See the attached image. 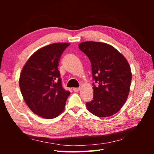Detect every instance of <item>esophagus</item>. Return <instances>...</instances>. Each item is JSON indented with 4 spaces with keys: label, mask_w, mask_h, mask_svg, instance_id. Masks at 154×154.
<instances>
[{
    "label": "esophagus",
    "mask_w": 154,
    "mask_h": 154,
    "mask_svg": "<svg viewBox=\"0 0 154 154\" xmlns=\"http://www.w3.org/2000/svg\"><path fill=\"white\" fill-rule=\"evenodd\" d=\"M72 90H73V91H74L75 92H77L78 91L80 90V88H74Z\"/></svg>",
    "instance_id": "obj_1"
}]
</instances>
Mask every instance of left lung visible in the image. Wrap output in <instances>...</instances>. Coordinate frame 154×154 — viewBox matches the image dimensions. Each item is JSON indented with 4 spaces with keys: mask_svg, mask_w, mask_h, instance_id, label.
I'll use <instances>...</instances> for the list:
<instances>
[{
    "mask_svg": "<svg viewBox=\"0 0 154 154\" xmlns=\"http://www.w3.org/2000/svg\"><path fill=\"white\" fill-rule=\"evenodd\" d=\"M79 48L90 59L94 81L93 100L86 103L88 111L100 118L113 116L120 110L128 96L132 79L128 62L106 43L86 41L80 43Z\"/></svg>",
    "mask_w": 154,
    "mask_h": 154,
    "instance_id": "left-lung-1",
    "label": "left lung"
}]
</instances>
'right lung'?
Masks as SVG:
<instances>
[{
	"label": "right lung",
	"instance_id": "1",
	"mask_svg": "<svg viewBox=\"0 0 154 154\" xmlns=\"http://www.w3.org/2000/svg\"><path fill=\"white\" fill-rule=\"evenodd\" d=\"M70 43H53L34 53L21 72L19 84L24 100L34 113L55 118L64 109L69 91L64 89L58 69L62 54Z\"/></svg>",
	"mask_w": 154,
	"mask_h": 154
}]
</instances>
